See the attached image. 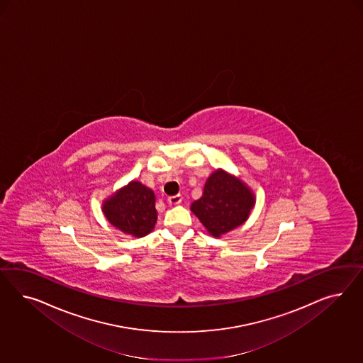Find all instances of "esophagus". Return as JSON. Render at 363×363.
Here are the masks:
<instances>
[{
    "label": "esophagus",
    "mask_w": 363,
    "mask_h": 363,
    "mask_svg": "<svg viewBox=\"0 0 363 363\" xmlns=\"http://www.w3.org/2000/svg\"><path fill=\"white\" fill-rule=\"evenodd\" d=\"M167 202L170 205H179L182 202V196L181 194H177V196H172V197L167 198Z\"/></svg>",
    "instance_id": "1"
}]
</instances>
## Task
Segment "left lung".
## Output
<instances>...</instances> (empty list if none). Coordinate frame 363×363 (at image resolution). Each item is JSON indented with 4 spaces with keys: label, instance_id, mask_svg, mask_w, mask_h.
<instances>
[{
    "label": "left lung",
    "instance_id": "left-lung-1",
    "mask_svg": "<svg viewBox=\"0 0 363 363\" xmlns=\"http://www.w3.org/2000/svg\"><path fill=\"white\" fill-rule=\"evenodd\" d=\"M253 206V193L245 184L217 170L208 178L202 197L191 203V211L211 235L220 237L247 220Z\"/></svg>",
    "mask_w": 363,
    "mask_h": 363
}]
</instances>
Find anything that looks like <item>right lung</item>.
Masks as SVG:
<instances>
[{
  "label": "right lung",
  "mask_w": 363,
  "mask_h": 363,
  "mask_svg": "<svg viewBox=\"0 0 363 363\" xmlns=\"http://www.w3.org/2000/svg\"><path fill=\"white\" fill-rule=\"evenodd\" d=\"M104 213L117 229L143 237L153 230L157 220L153 190L133 181L104 203Z\"/></svg>",
  "instance_id": "obj_1"
}]
</instances>
